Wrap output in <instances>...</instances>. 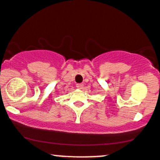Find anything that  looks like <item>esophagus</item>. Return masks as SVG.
I'll return each instance as SVG.
<instances>
[{
	"instance_id": "obj_1",
	"label": "esophagus",
	"mask_w": 160,
	"mask_h": 160,
	"mask_svg": "<svg viewBox=\"0 0 160 160\" xmlns=\"http://www.w3.org/2000/svg\"><path fill=\"white\" fill-rule=\"evenodd\" d=\"M76 86H77V88H79V89H81V88H83V84H82V83H78L76 85Z\"/></svg>"
}]
</instances>
